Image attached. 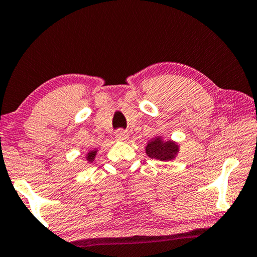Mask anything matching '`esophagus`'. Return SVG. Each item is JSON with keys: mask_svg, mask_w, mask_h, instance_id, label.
I'll use <instances>...</instances> for the list:
<instances>
[{"mask_svg": "<svg viewBox=\"0 0 257 257\" xmlns=\"http://www.w3.org/2000/svg\"><path fill=\"white\" fill-rule=\"evenodd\" d=\"M115 138L117 141H125L128 139V133L124 131H117L115 133Z\"/></svg>", "mask_w": 257, "mask_h": 257, "instance_id": "esophagus-1", "label": "esophagus"}]
</instances>
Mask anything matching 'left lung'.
I'll return each instance as SVG.
<instances>
[{
  "label": "left lung",
  "instance_id": "8db88e82",
  "mask_svg": "<svg viewBox=\"0 0 257 257\" xmlns=\"http://www.w3.org/2000/svg\"><path fill=\"white\" fill-rule=\"evenodd\" d=\"M180 146L173 140H165L162 136H155L146 146V154L151 159L160 161H171L178 157Z\"/></svg>",
  "mask_w": 257,
  "mask_h": 257
}]
</instances>
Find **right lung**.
I'll use <instances>...</instances> for the list:
<instances>
[{
  "instance_id": "1",
  "label": "right lung",
  "mask_w": 257,
  "mask_h": 257,
  "mask_svg": "<svg viewBox=\"0 0 257 257\" xmlns=\"http://www.w3.org/2000/svg\"><path fill=\"white\" fill-rule=\"evenodd\" d=\"M97 149H93V151H89L87 152V154H86V161L87 162H90V164H92L93 161H95V158H96V155H97Z\"/></svg>"
}]
</instances>
